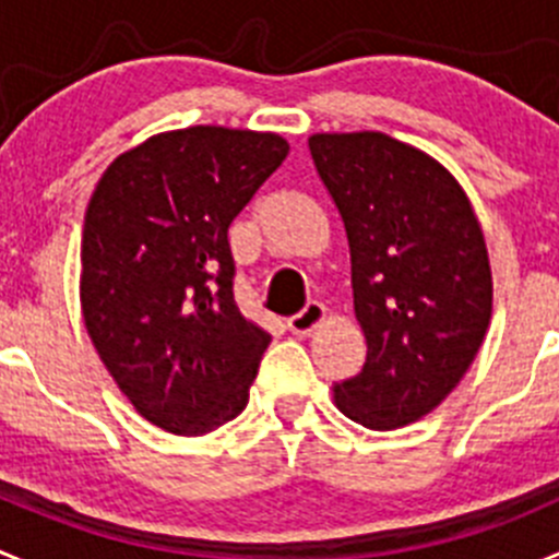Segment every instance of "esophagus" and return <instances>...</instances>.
<instances>
[{"label": "esophagus", "mask_w": 559, "mask_h": 559, "mask_svg": "<svg viewBox=\"0 0 559 559\" xmlns=\"http://www.w3.org/2000/svg\"><path fill=\"white\" fill-rule=\"evenodd\" d=\"M322 319H324L322 302H308L300 313H295V317L286 322V328H289L295 335H308L313 328H319V322H322Z\"/></svg>", "instance_id": "obj_1"}]
</instances>
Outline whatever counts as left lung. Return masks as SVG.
<instances>
[{"label":"left lung","instance_id":"1","mask_svg":"<svg viewBox=\"0 0 559 559\" xmlns=\"http://www.w3.org/2000/svg\"><path fill=\"white\" fill-rule=\"evenodd\" d=\"M341 221L360 373L335 384L338 409L390 431L429 415L467 373L491 319L484 231L462 186L420 150L384 133L308 139Z\"/></svg>","mask_w":559,"mask_h":559}]
</instances>
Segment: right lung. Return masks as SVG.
I'll return each instance as SVG.
<instances>
[{
  "label": "right lung",
  "instance_id": "obj_1",
  "mask_svg": "<svg viewBox=\"0 0 559 559\" xmlns=\"http://www.w3.org/2000/svg\"><path fill=\"white\" fill-rule=\"evenodd\" d=\"M286 155L275 133L197 124L119 155L92 193L86 333L130 404L171 435L246 409L270 335L237 311L226 231Z\"/></svg>",
  "mask_w": 559,
  "mask_h": 559
}]
</instances>
